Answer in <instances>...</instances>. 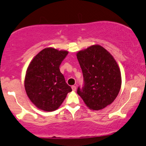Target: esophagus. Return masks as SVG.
Here are the masks:
<instances>
[{
  "label": "esophagus",
  "mask_w": 146,
  "mask_h": 146,
  "mask_svg": "<svg viewBox=\"0 0 146 146\" xmlns=\"http://www.w3.org/2000/svg\"><path fill=\"white\" fill-rule=\"evenodd\" d=\"M72 90L73 91H76V86H72Z\"/></svg>",
  "instance_id": "1"
}]
</instances>
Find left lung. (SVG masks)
<instances>
[{
  "mask_svg": "<svg viewBox=\"0 0 146 146\" xmlns=\"http://www.w3.org/2000/svg\"><path fill=\"white\" fill-rule=\"evenodd\" d=\"M85 85L77 94L91 110L99 111L113 102L121 85V72L111 53L95 44L76 53Z\"/></svg>",
  "mask_w": 146,
  "mask_h": 146,
  "instance_id": "left-lung-1",
  "label": "left lung"
}]
</instances>
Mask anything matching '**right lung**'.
Instances as JSON below:
<instances>
[{"label":"right lung","mask_w":146,"mask_h":146,"mask_svg":"<svg viewBox=\"0 0 146 146\" xmlns=\"http://www.w3.org/2000/svg\"><path fill=\"white\" fill-rule=\"evenodd\" d=\"M68 54L64 50L46 48L29 63L25 78V91L33 104L41 110H56L72 92L59 70Z\"/></svg>","instance_id":"add662e5"}]
</instances>
